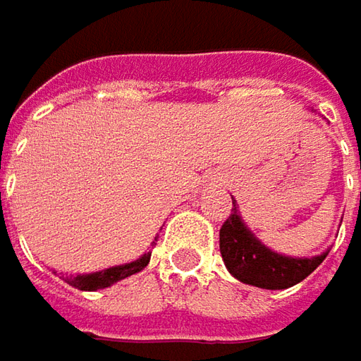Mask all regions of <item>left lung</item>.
I'll return each mask as SVG.
<instances>
[{
  "mask_svg": "<svg viewBox=\"0 0 361 361\" xmlns=\"http://www.w3.org/2000/svg\"><path fill=\"white\" fill-rule=\"evenodd\" d=\"M219 252L226 269L238 281L263 290H286L296 286L329 255L322 252L310 259H294L271 250L248 230L238 214L236 201H232V214L219 230Z\"/></svg>",
  "mask_w": 361,
  "mask_h": 361,
  "instance_id": "left-lung-1",
  "label": "left lung"
}]
</instances>
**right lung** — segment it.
Returning a JSON list of instances; mask_svg holds the SVG:
<instances>
[{
	"label": "right lung",
	"mask_w": 361,
	"mask_h": 361,
	"mask_svg": "<svg viewBox=\"0 0 361 361\" xmlns=\"http://www.w3.org/2000/svg\"><path fill=\"white\" fill-rule=\"evenodd\" d=\"M149 257H152V252H145L137 261H131V263H125V265H116V267H109V269L104 271H96V273H84V275L65 277V281L69 286L82 290V292H96V290L109 288V286H113L116 281H121V279H125L129 275H135V273L145 269L147 263H149Z\"/></svg>",
	"instance_id": "1"
}]
</instances>
